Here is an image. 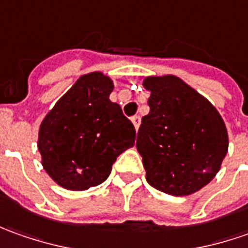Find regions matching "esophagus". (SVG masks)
<instances>
[{
    "instance_id": "obj_1",
    "label": "esophagus",
    "mask_w": 248,
    "mask_h": 248,
    "mask_svg": "<svg viewBox=\"0 0 248 248\" xmlns=\"http://www.w3.org/2000/svg\"><path fill=\"white\" fill-rule=\"evenodd\" d=\"M132 122L134 124V127H136V130H139V127H140V124H141V118L140 115H136L132 118Z\"/></svg>"
}]
</instances>
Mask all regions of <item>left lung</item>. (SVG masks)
Masks as SVG:
<instances>
[{"instance_id": "obj_1", "label": "left lung", "mask_w": 248, "mask_h": 248, "mask_svg": "<svg viewBox=\"0 0 248 248\" xmlns=\"http://www.w3.org/2000/svg\"><path fill=\"white\" fill-rule=\"evenodd\" d=\"M151 93L136 147L151 186L173 196L198 192L217 175L228 152L222 116L204 96L171 74L142 78Z\"/></svg>"}]
</instances>
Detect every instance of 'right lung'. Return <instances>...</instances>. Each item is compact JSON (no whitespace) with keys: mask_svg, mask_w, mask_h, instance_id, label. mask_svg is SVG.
Here are the masks:
<instances>
[{"mask_svg":"<svg viewBox=\"0 0 248 248\" xmlns=\"http://www.w3.org/2000/svg\"><path fill=\"white\" fill-rule=\"evenodd\" d=\"M112 90L107 74H85L39 124L41 163L64 189L86 191L104 183L116 158L134 145V126L109 100Z\"/></svg>","mask_w":248,"mask_h":248,"instance_id":"right-lung-1","label":"right lung"}]
</instances>
